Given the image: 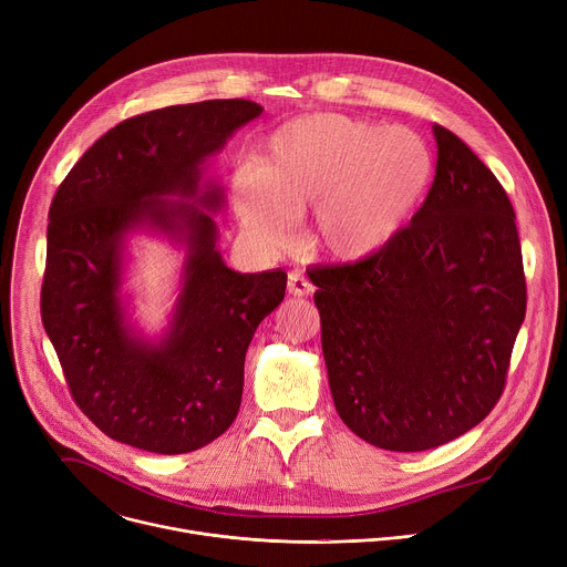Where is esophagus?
<instances>
[{"mask_svg": "<svg viewBox=\"0 0 567 567\" xmlns=\"http://www.w3.org/2000/svg\"><path fill=\"white\" fill-rule=\"evenodd\" d=\"M287 291H289L291 296L303 298V296H308V293L312 291V282H310L303 274L291 271V274H289V280H287Z\"/></svg>", "mask_w": 567, "mask_h": 567, "instance_id": "1", "label": "esophagus"}]
</instances>
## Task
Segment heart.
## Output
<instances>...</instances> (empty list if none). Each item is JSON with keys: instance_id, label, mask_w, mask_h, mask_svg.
<instances>
[{"instance_id": "1", "label": "heart", "mask_w": 567, "mask_h": 567, "mask_svg": "<svg viewBox=\"0 0 567 567\" xmlns=\"http://www.w3.org/2000/svg\"><path fill=\"white\" fill-rule=\"evenodd\" d=\"M431 184L433 157L414 132L315 113L282 125L261 164L237 171L235 205L244 228L271 246L315 207L312 246L332 261L360 264L403 235Z\"/></svg>"}]
</instances>
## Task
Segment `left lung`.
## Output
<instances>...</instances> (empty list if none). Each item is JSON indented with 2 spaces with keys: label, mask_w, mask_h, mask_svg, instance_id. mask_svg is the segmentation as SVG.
<instances>
[{
  "label": "left lung",
  "mask_w": 567,
  "mask_h": 567,
  "mask_svg": "<svg viewBox=\"0 0 567 567\" xmlns=\"http://www.w3.org/2000/svg\"><path fill=\"white\" fill-rule=\"evenodd\" d=\"M431 192L403 235L360 264L310 269L342 422L388 451L481 424L504 392L526 312L513 205L472 150L433 125Z\"/></svg>",
  "instance_id": "8db88e82"
}]
</instances>
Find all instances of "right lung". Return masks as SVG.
<instances>
[{
  "mask_svg": "<svg viewBox=\"0 0 567 567\" xmlns=\"http://www.w3.org/2000/svg\"><path fill=\"white\" fill-rule=\"evenodd\" d=\"M261 111L205 100L127 118L86 150L50 205L43 326L74 403L111 440L188 454L237 417L248 344L282 303L287 274L225 267L209 214L223 188L200 179L207 157ZM138 227L187 246L172 328L155 346L131 332L120 300L122 244Z\"/></svg>",
  "mask_w": 567,
  "mask_h": 567,
  "instance_id": "add662e5",
  "label": "right lung"
}]
</instances>
